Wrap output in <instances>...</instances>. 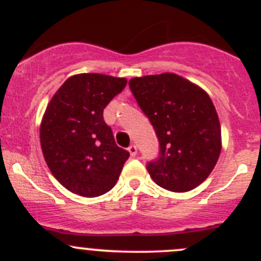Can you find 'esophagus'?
<instances>
[{
	"mask_svg": "<svg viewBox=\"0 0 261 261\" xmlns=\"http://www.w3.org/2000/svg\"><path fill=\"white\" fill-rule=\"evenodd\" d=\"M127 150H128V152H130L131 156H135L136 152H138V147H136V145H130Z\"/></svg>",
	"mask_w": 261,
	"mask_h": 261,
	"instance_id": "obj_1",
	"label": "esophagus"
}]
</instances>
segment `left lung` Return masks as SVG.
<instances>
[{
	"mask_svg": "<svg viewBox=\"0 0 261 261\" xmlns=\"http://www.w3.org/2000/svg\"><path fill=\"white\" fill-rule=\"evenodd\" d=\"M154 127L159 156L146 164L151 179L172 192H188L207 179L221 152V126L208 94L174 73L128 81Z\"/></svg>",
	"mask_w": 261,
	"mask_h": 261,
	"instance_id": "left-lung-1",
	"label": "left lung"
}]
</instances>
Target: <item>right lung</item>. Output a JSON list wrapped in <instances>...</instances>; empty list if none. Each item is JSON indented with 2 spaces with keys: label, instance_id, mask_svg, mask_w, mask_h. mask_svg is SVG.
Here are the masks:
<instances>
[{
  "label": "right lung",
  "instance_id": "add662e5",
  "mask_svg": "<svg viewBox=\"0 0 261 261\" xmlns=\"http://www.w3.org/2000/svg\"><path fill=\"white\" fill-rule=\"evenodd\" d=\"M127 81L98 73L73 75L50 99L40 144L51 174L68 191L98 197L114 188L130 154L117 146L103 110Z\"/></svg>",
  "mask_w": 261,
  "mask_h": 261
}]
</instances>
